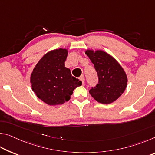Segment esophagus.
<instances>
[{"label": "esophagus", "mask_w": 155, "mask_h": 155, "mask_svg": "<svg viewBox=\"0 0 155 155\" xmlns=\"http://www.w3.org/2000/svg\"><path fill=\"white\" fill-rule=\"evenodd\" d=\"M80 80L82 81L83 84H84V82H85V77H84V75H81L80 77Z\"/></svg>", "instance_id": "34e87169"}]
</instances>
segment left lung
Here are the masks:
<instances>
[{
  "label": "left lung",
  "instance_id": "1",
  "mask_svg": "<svg viewBox=\"0 0 155 155\" xmlns=\"http://www.w3.org/2000/svg\"><path fill=\"white\" fill-rule=\"evenodd\" d=\"M85 54L92 62L98 77V83L90 90L91 96L102 104H110L116 101L127 85L124 69L106 52L87 50Z\"/></svg>",
  "mask_w": 155,
  "mask_h": 155
}]
</instances>
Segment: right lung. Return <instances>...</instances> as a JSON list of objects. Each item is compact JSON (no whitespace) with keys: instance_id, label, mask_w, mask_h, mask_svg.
<instances>
[{"instance_id":"1","label":"right lung","mask_w":155,"mask_h":155,"mask_svg":"<svg viewBox=\"0 0 155 155\" xmlns=\"http://www.w3.org/2000/svg\"><path fill=\"white\" fill-rule=\"evenodd\" d=\"M68 50L55 49L47 52L34 68L31 75L33 91L48 105H59L70 99L76 87L82 85L65 67Z\"/></svg>"}]
</instances>
